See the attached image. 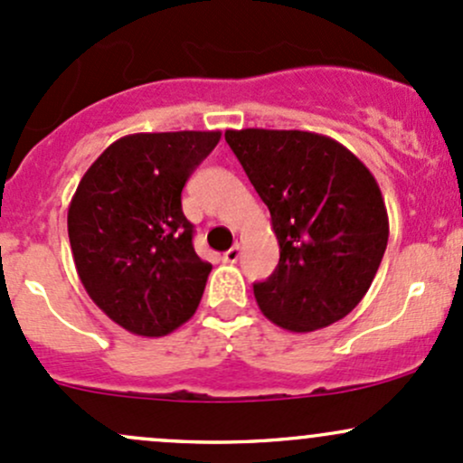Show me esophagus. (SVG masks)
Segmentation results:
<instances>
[{"label":"esophagus","mask_w":463,"mask_h":463,"mask_svg":"<svg viewBox=\"0 0 463 463\" xmlns=\"http://www.w3.org/2000/svg\"><path fill=\"white\" fill-rule=\"evenodd\" d=\"M237 259H240V243H235L231 250L223 252V261L226 263H237Z\"/></svg>","instance_id":"esophagus-1"}]
</instances>
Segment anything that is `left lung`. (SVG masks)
Segmentation results:
<instances>
[{"label": "left lung", "instance_id": "obj_1", "mask_svg": "<svg viewBox=\"0 0 463 463\" xmlns=\"http://www.w3.org/2000/svg\"><path fill=\"white\" fill-rule=\"evenodd\" d=\"M223 136L270 211L279 241L277 270L252 286L261 312L297 334L347 317L387 250V206L372 171L347 146L312 131Z\"/></svg>", "mask_w": 463, "mask_h": 463}]
</instances>
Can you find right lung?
Wrapping results in <instances>:
<instances>
[{
	"label": "right lung",
	"instance_id": "1",
	"mask_svg": "<svg viewBox=\"0 0 463 463\" xmlns=\"http://www.w3.org/2000/svg\"><path fill=\"white\" fill-rule=\"evenodd\" d=\"M220 131L131 134L80 177L68 235L80 283L114 323L166 336L195 314L213 266L193 248L182 189Z\"/></svg>",
	"mask_w": 463,
	"mask_h": 463
}]
</instances>
